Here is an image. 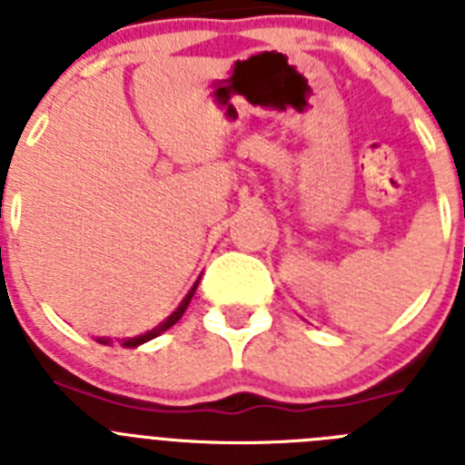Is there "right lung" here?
Listing matches in <instances>:
<instances>
[{
  "label": "right lung",
  "mask_w": 465,
  "mask_h": 465,
  "mask_svg": "<svg viewBox=\"0 0 465 465\" xmlns=\"http://www.w3.org/2000/svg\"><path fill=\"white\" fill-rule=\"evenodd\" d=\"M197 283H200V279H197V282L193 283V289L188 291V295H186V298L182 300V305L176 307V310L172 312L170 316H167L165 322H160L158 326L153 328V331L143 332V335H137V338H127V340H121V347H139V344H143V342H149V340L158 338L160 332H165L167 328H172V326H174V323L179 322V319H182V316H183V312H186L188 302H191L193 293H195V289H197ZM97 342H100V344H111V340H109V338H100V340H97Z\"/></svg>",
  "instance_id": "add662e5"
}]
</instances>
